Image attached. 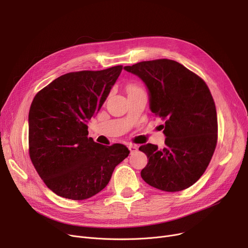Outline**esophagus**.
Returning a JSON list of instances; mask_svg holds the SVG:
<instances>
[{
    "label": "esophagus",
    "mask_w": 248,
    "mask_h": 248,
    "mask_svg": "<svg viewBox=\"0 0 248 248\" xmlns=\"http://www.w3.org/2000/svg\"><path fill=\"white\" fill-rule=\"evenodd\" d=\"M128 149H129V151H131V153L133 154V153H136L138 151V146L137 145H129Z\"/></svg>",
    "instance_id": "1"
}]
</instances>
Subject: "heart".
<instances>
[{"label": "heart", "mask_w": 248, "mask_h": 248, "mask_svg": "<svg viewBox=\"0 0 248 248\" xmlns=\"http://www.w3.org/2000/svg\"><path fill=\"white\" fill-rule=\"evenodd\" d=\"M138 87L137 86H129V88H128V91L129 90H133V89H137Z\"/></svg>", "instance_id": "heart-1"}]
</instances>
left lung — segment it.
I'll return each mask as SVG.
<instances>
[{"label": "left lung", "instance_id": "1", "mask_svg": "<svg viewBox=\"0 0 248 248\" xmlns=\"http://www.w3.org/2000/svg\"><path fill=\"white\" fill-rule=\"evenodd\" d=\"M149 89L150 108L163 121L165 148L140 147L149 159L140 172L150 186L178 192L192 186L209 165L217 145V113L200 76L177 61L157 59L124 66Z\"/></svg>", "mask_w": 248, "mask_h": 248}]
</instances>
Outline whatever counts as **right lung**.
Listing matches in <instances>:
<instances>
[{
  "mask_svg": "<svg viewBox=\"0 0 248 248\" xmlns=\"http://www.w3.org/2000/svg\"><path fill=\"white\" fill-rule=\"evenodd\" d=\"M123 70L69 72L35 95L29 110V155L45 185L58 196L84 200L107 187L114 168L129 154L122 144L88 138L98 112Z\"/></svg>",
  "mask_w": 248,
  "mask_h": 248,
  "instance_id": "add662e5",
  "label": "right lung"
}]
</instances>
